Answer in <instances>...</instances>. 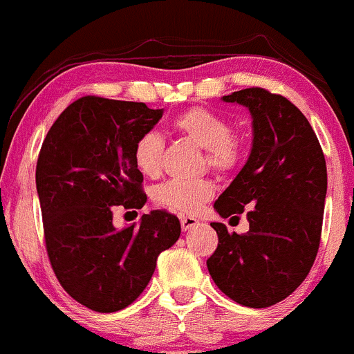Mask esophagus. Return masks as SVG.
I'll return each instance as SVG.
<instances>
[{"instance_id": "1", "label": "esophagus", "mask_w": 354, "mask_h": 354, "mask_svg": "<svg viewBox=\"0 0 354 354\" xmlns=\"http://www.w3.org/2000/svg\"><path fill=\"white\" fill-rule=\"evenodd\" d=\"M180 221H181V228H183V230L186 232V230H192V228H195V227H198V225H200V220L198 218H195V216H180Z\"/></svg>"}]
</instances>
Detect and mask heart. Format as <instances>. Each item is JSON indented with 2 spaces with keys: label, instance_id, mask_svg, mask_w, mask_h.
I'll use <instances>...</instances> for the list:
<instances>
[{
  "label": "heart",
  "instance_id": "b5f03b06",
  "mask_svg": "<svg viewBox=\"0 0 354 354\" xmlns=\"http://www.w3.org/2000/svg\"><path fill=\"white\" fill-rule=\"evenodd\" d=\"M173 127L189 141L205 149L203 165L220 174H227L242 159V141L232 133V124L205 107H189L173 119ZM162 138L147 131L136 139L133 159L136 168L147 178H156L162 169ZM215 195V185L208 178L166 181L154 189L153 198L161 207L181 213L200 212Z\"/></svg>",
  "mask_w": 354,
  "mask_h": 354
}]
</instances>
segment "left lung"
Listing matches in <instances>:
<instances>
[{"mask_svg":"<svg viewBox=\"0 0 354 354\" xmlns=\"http://www.w3.org/2000/svg\"><path fill=\"white\" fill-rule=\"evenodd\" d=\"M245 106L254 141L245 166L215 201L221 218L245 212L247 234L212 225L218 247L207 260L213 282L247 308H269L308 277L321 242L328 171L309 120L286 97L260 87L223 95Z\"/></svg>","mask_w":354,"mask_h":354,"instance_id":"8db88e82","label":"left lung"}]
</instances>
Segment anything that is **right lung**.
Here are the masks:
<instances>
[{
    "label": "right lung",
    "mask_w": 354,
    "mask_h": 354,
    "mask_svg": "<svg viewBox=\"0 0 354 354\" xmlns=\"http://www.w3.org/2000/svg\"><path fill=\"white\" fill-rule=\"evenodd\" d=\"M162 109L87 95L58 115L37 161L45 245L58 282L77 302L115 313L141 296L158 255L176 243L178 216L156 209L118 230L115 208H142L136 139L153 129Z\"/></svg>",
    "instance_id": "add662e5"
}]
</instances>
